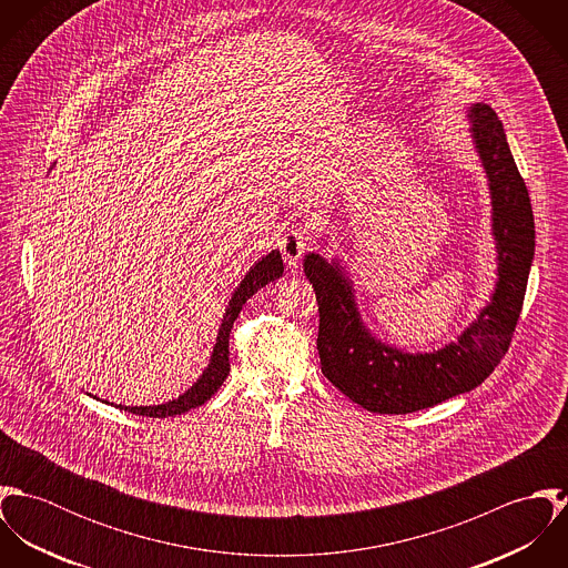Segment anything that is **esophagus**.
Wrapping results in <instances>:
<instances>
[{
	"mask_svg": "<svg viewBox=\"0 0 568 568\" xmlns=\"http://www.w3.org/2000/svg\"><path fill=\"white\" fill-rule=\"evenodd\" d=\"M308 244H311V236L302 230H293L288 232L284 239H282V253L284 257L291 262V264H297L302 260V255L308 251Z\"/></svg>",
	"mask_w": 568,
	"mask_h": 568,
	"instance_id": "1",
	"label": "esophagus"
}]
</instances>
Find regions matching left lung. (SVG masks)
<instances>
[{"label": "left lung", "mask_w": 568, "mask_h": 568, "mask_svg": "<svg viewBox=\"0 0 568 568\" xmlns=\"http://www.w3.org/2000/svg\"><path fill=\"white\" fill-rule=\"evenodd\" d=\"M473 138L487 172L498 244V284L457 343L435 354H403L378 343L358 320L349 282L322 255L304 257L320 304L317 349L325 378L372 413H413L479 387L507 354L534 260V212L525 179L491 106H473Z\"/></svg>", "instance_id": "1"}]
</instances>
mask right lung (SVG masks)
Here are the masks:
<instances>
[{"mask_svg":"<svg viewBox=\"0 0 568 568\" xmlns=\"http://www.w3.org/2000/svg\"><path fill=\"white\" fill-rule=\"evenodd\" d=\"M284 273V264H282V255L280 251H271L266 257H262L257 264H253V268L244 275L241 286L236 288L227 313L223 317V324L219 329V338L212 352V361L207 365V369L203 372V376L176 400L165 403V405L158 406H118L124 408L129 413L135 415H146V417H168V415H181L194 406L205 405L216 392L219 387L225 383L227 374H230V332L232 325L236 322V317L243 311L244 302L257 293L262 286H266L268 282H275L277 277H282Z\"/></svg>","mask_w":568,"mask_h":568,"instance_id":"add662e5","label":"right lung"}]
</instances>
